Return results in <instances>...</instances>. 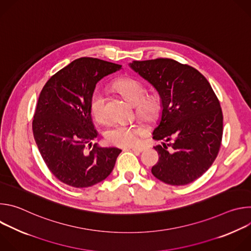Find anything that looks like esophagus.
<instances>
[{
  "label": "esophagus",
  "instance_id": "esophagus-1",
  "mask_svg": "<svg viewBox=\"0 0 251 251\" xmlns=\"http://www.w3.org/2000/svg\"><path fill=\"white\" fill-rule=\"evenodd\" d=\"M133 151H135V152H143L145 150V148L144 147H132L131 148Z\"/></svg>",
  "mask_w": 251,
  "mask_h": 251
}]
</instances>
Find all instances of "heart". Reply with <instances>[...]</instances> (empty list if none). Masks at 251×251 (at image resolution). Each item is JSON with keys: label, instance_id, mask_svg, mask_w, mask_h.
Here are the masks:
<instances>
[{"label": "heart", "instance_id": "heart-1", "mask_svg": "<svg viewBox=\"0 0 251 251\" xmlns=\"http://www.w3.org/2000/svg\"><path fill=\"white\" fill-rule=\"evenodd\" d=\"M113 88L126 100L135 105L136 114L142 119L151 121L156 118L161 108V100L156 94H146V86L134 77H120L113 81ZM89 110L98 122H105V97L100 89L92 91L89 98ZM144 129L136 125L115 124L105 132L106 141L118 147H129L137 144Z\"/></svg>", "mask_w": 251, "mask_h": 251}]
</instances>
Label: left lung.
I'll use <instances>...</instances> for the list:
<instances>
[{"mask_svg": "<svg viewBox=\"0 0 251 251\" xmlns=\"http://www.w3.org/2000/svg\"><path fill=\"white\" fill-rule=\"evenodd\" d=\"M129 65L161 97L162 116L153 139L169 144L154 147L159 161L152 174L172 186L196 181L212 165L222 144L224 117L216 93L199 70L171 58Z\"/></svg>", "mask_w": 251, "mask_h": 251, "instance_id": "left-lung-1", "label": "left lung"}]
</instances>
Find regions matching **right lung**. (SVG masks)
Returning a JSON list of instances; mask_svg holds the SVG:
<instances>
[{"label":"right lung","mask_w":251,"mask_h":251,"mask_svg":"<svg viewBox=\"0 0 251 251\" xmlns=\"http://www.w3.org/2000/svg\"><path fill=\"white\" fill-rule=\"evenodd\" d=\"M122 65L92 57H80L60 69L44 86L32 120L39 151L58 181L74 188L91 187L108 176L121 150L101 148L89 98L97 82Z\"/></svg>","instance_id":"add662e5"}]
</instances>
